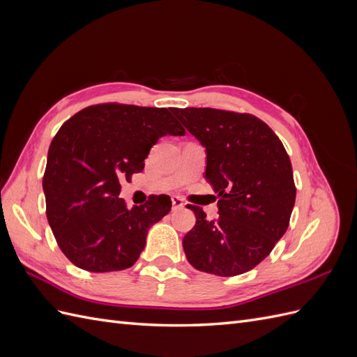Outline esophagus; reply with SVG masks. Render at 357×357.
I'll return each mask as SVG.
<instances>
[{"instance_id":"1","label":"esophagus","mask_w":357,"mask_h":357,"mask_svg":"<svg viewBox=\"0 0 357 357\" xmlns=\"http://www.w3.org/2000/svg\"><path fill=\"white\" fill-rule=\"evenodd\" d=\"M171 202H172V210H178L185 207V201H183L180 197H171Z\"/></svg>"}]
</instances>
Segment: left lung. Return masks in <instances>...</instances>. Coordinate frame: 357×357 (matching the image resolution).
Listing matches in <instances>:
<instances>
[{
    "instance_id": "8db88e82",
    "label": "left lung",
    "mask_w": 357,
    "mask_h": 357,
    "mask_svg": "<svg viewBox=\"0 0 357 357\" xmlns=\"http://www.w3.org/2000/svg\"><path fill=\"white\" fill-rule=\"evenodd\" d=\"M207 152L205 178L218 193L219 218L197 223L183 238L198 271L232 277L250 271L287 231L296 188L283 143L261 119L218 109H172Z\"/></svg>"
}]
</instances>
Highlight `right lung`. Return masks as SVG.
Here are the masks:
<instances>
[{"label":"right lung","mask_w":357,"mask_h":357,"mask_svg":"<svg viewBox=\"0 0 357 357\" xmlns=\"http://www.w3.org/2000/svg\"><path fill=\"white\" fill-rule=\"evenodd\" d=\"M185 135L167 109L98 104L75 113L52 139L43 190L55 240L84 271L132 266L150 226L171 210L168 195H150L128 208L121 181L143 171L150 149L164 135Z\"/></svg>","instance_id":"add662e5"}]
</instances>
